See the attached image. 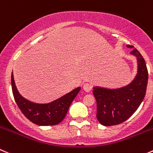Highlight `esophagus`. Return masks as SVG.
I'll list each match as a JSON object with an SVG mask.
<instances>
[{"mask_svg":"<svg viewBox=\"0 0 153 153\" xmlns=\"http://www.w3.org/2000/svg\"><path fill=\"white\" fill-rule=\"evenodd\" d=\"M83 89L84 91L86 92H89L91 89H92V85L89 83H85L83 85Z\"/></svg>","mask_w":153,"mask_h":153,"instance_id":"34e87169","label":"esophagus"}]
</instances>
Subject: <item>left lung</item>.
<instances>
[{
	"instance_id": "left-lung-1",
	"label": "left lung",
	"mask_w": 153,
	"mask_h": 153,
	"mask_svg": "<svg viewBox=\"0 0 153 153\" xmlns=\"http://www.w3.org/2000/svg\"><path fill=\"white\" fill-rule=\"evenodd\" d=\"M127 47L134 48L127 45ZM131 54L137 59V74L128 85L110 89L95 86L93 94L97 101V119L101 125L111 126L126 121L137 110L143 101L148 82L146 62L137 49Z\"/></svg>"
}]
</instances>
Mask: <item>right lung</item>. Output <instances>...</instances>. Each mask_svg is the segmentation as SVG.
Masks as SVG:
<instances>
[{
	"instance_id": "right-lung-1",
	"label": "right lung",
	"mask_w": 153,
	"mask_h": 153,
	"mask_svg": "<svg viewBox=\"0 0 153 153\" xmlns=\"http://www.w3.org/2000/svg\"><path fill=\"white\" fill-rule=\"evenodd\" d=\"M11 84L14 99L22 113L31 123L38 126H56L65 119L71 103L80 91V87L59 99L48 104H37L25 99L17 90L13 74L11 75Z\"/></svg>"
}]
</instances>
